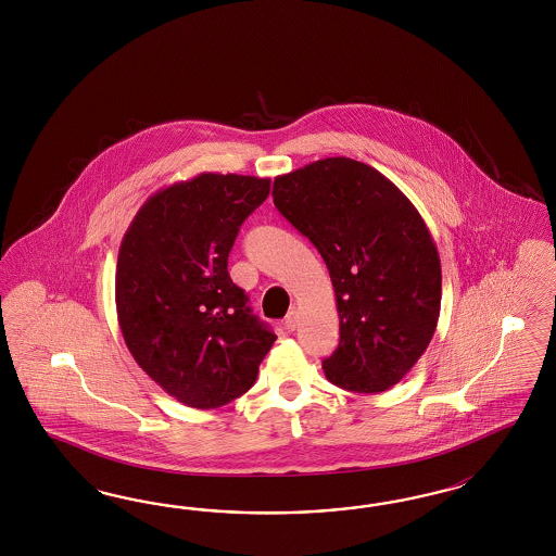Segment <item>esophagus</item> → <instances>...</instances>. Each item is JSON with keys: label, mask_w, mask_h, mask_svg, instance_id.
I'll list each match as a JSON object with an SVG mask.
<instances>
[{"label": "esophagus", "mask_w": 556, "mask_h": 556, "mask_svg": "<svg viewBox=\"0 0 556 556\" xmlns=\"http://www.w3.org/2000/svg\"><path fill=\"white\" fill-rule=\"evenodd\" d=\"M283 324H286L287 332H293V330L298 328V312H295V309H291V312L287 314L286 321H283Z\"/></svg>", "instance_id": "esophagus-1"}]
</instances>
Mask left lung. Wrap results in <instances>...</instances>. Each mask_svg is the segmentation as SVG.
Instances as JSON below:
<instances>
[{
	"mask_svg": "<svg viewBox=\"0 0 556 556\" xmlns=\"http://www.w3.org/2000/svg\"><path fill=\"white\" fill-rule=\"evenodd\" d=\"M275 207L321 254L337 293L340 342L326 379L381 393L412 369L437 330L442 273L414 203L377 168L330 156L273 181Z\"/></svg>",
	"mask_w": 556,
	"mask_h": 556,
	"instance_id": "8db88e82",
	"label": "left lung"
}]
</instances>
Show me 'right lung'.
Here are the masks:
<instances>
[{
	"label": "right lung",
	"instance_id": "obj_1",
	"mask_svg": "<svg viewBox=\"0 0 556 556\" xmlns=\"http://www.w3.org/2000/svg\"><path fill=\"white\" fill-rule=\"evenodd\" d=\"M269 187L202 173L151 195L122 238V337L140 369L189 407L212 409L247 393L277 340L228 275L238 230Z\"/></svg>",
	"mask_w": 556,
	"mask_h": 556
}]
</instances>
